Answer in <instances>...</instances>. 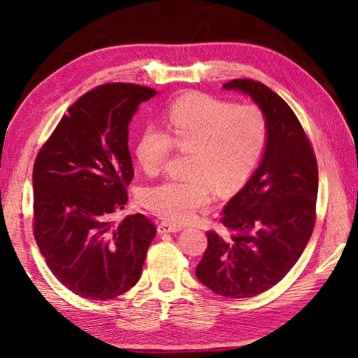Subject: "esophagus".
<instances>
[{"mask_svg":"<svg viewBox=\"0 0 358 358\" xmlns=\"http://www.w3.org/2000/svg\"><path fill=\"white\" fill-rule=\"evenodd\" d=\"M180 230H181V227L174 226V224H169L166 221L159 222V226H157V231L161 233V234H164V233H176V231H180Z\"/></svg>","mask_w":358,"mask_h":358,"instance_id":"1","label":"esophagus"}]
</instances>
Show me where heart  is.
Masks as SVG:
<instances>
[{"label": "heart", "mask_w": 358, "mask_h": 358, "mask_svg": "<svg viewBox=\"0 0 358 358\" xmlns=\"http://www.w3.org/2000/svg\"><path fill=\"white\" fill-rule=\"evenodd\" d=\"M267 141V121L255 104H233L201 92L172 101L164 129L144 127L136 155L145 174L156 176L172 149L189 153L187 178H168L145 187L140 201L156 215L186 224L214 199L241 189L254 174Z\"/></svg>", "instance_id": "1"}]
</instances>
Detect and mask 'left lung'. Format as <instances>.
Masks as SVG:
<instances>
[{
    "mask_svg": "<svg viewBox=\"0 0 358 358\" xmlns=\"http://www.w3.org/2000/svg\"><path fill=\"white\" fill-rule=\"evenodd\" d=\"M222 87L241 90L259 106L267 144L254 176L222 210L229 234L206 233L196 275L214 294L241 299L275 286L299 259L315 224L319 169L306 131L280 96L246 78Z\"/></svg>",
    "mask_w": 358,
    "mask_h": 358,
    "instance_id": "left-lung-1",
    "label": "left lung"
}]
</instances>
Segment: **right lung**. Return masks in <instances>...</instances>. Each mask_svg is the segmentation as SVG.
<instances>
[{
    "mask_svg": "<svg viewBox=\"0 0 358 358\" xmlns=\"http://www.w3.org/2000/svg\"><path fill=\"white\" fill-rule=\"evenodd\" d=\"M156 90L109 83L79 97L38 152L34 236L51 273L73 294L113 299L134 286L156 227L143 214L115 222L134 177L128 124Z\"/></svg>",
    "mask_w": 358,
    "mask_h": 358,
    "instance_id": "add662e5",
    "label": "right lung"
}]
</instances>
